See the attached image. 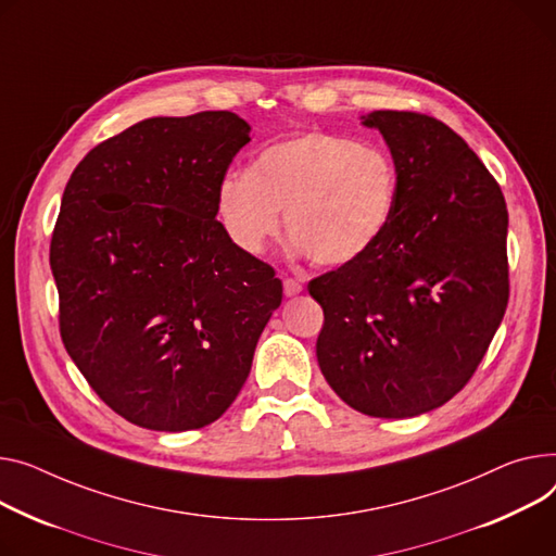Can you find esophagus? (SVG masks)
Instances as JSON below:
<instances>
[{
    "label": "esophagus",
    "mask_w": 556,
    "mask_h": 556,
    "mask_svg": "<svg viewBox=\"0 0 556 556\" xmlns=\"http://www.w3.org/2000/svg\"><path fill=\"white\" fill-rule=\"evenodd\" d=\"M302 290H304V286H302L300 279H292V277L283 279V294H286V298H294V294H300Z\"/></svg>",
    "instance_id": "obj_1"
}]
</instances>
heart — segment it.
<instances>
[{"instance_id": "heart-1", "label": "heart", "mask_w": 556, "mask_h": 556, "mask_svg": "<svg viewBox=\"0 0 556 556\" xmlns=\"http://www.w3.org/2000/svg\"><path fill=\"white\" fill-rule=\"evenodd\" d=\"M216 205L228 237L248 254H262L279 235L286 210L294 254L346 266L389 228L395 167L380 147L308 131L266 147L248 174L224 176Z\"/></svg>"}]
</instances>
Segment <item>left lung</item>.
Returning a JSON list of instances; mask_svg holds the SVG:
<instances>
[{"label":"left lung","mask_w":556,"mask_h":556,"mask_svg":"<svg viewBox=\"0 0 556 556\" xmlns=\"http://www.w3.org/2000/svg\"><path fill=\"white\" fill-rule=\"evenodd\" d=\"M395 165L382 239L308 283L324 308L317 362L355 412L414 418L452 400L503 321L507 207L469 144L414 111H371Z\"/></svg>","instance_id":"obj_1"}]
</instances>
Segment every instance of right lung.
<instances>
[{"mask_svg": "<svg viewBox=\"0 0 556 556\" xmlns=\"http://www.w3.org/2000/svg\"><path fill=\"white\" fill-rule=\"evenodd\" d=\"M250 125L232 111L147 118L73 169L51 239L60 336L100 400L154 431L226 414L281 304L275 270L216 220Z\"/></svg>", "mask_w": 556, "mask_h": 556, "instance_id": "obj_1", "label": "right lung"}]
</instances>
